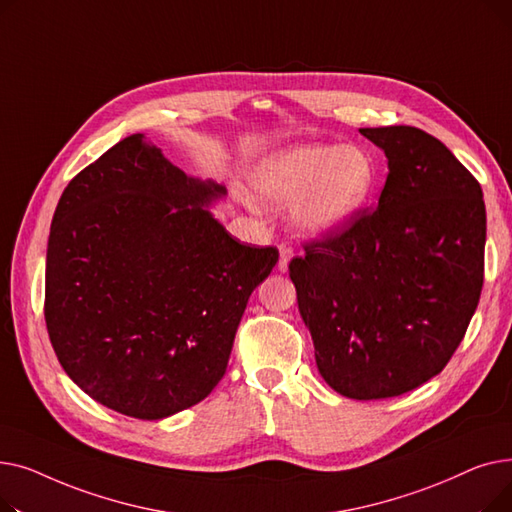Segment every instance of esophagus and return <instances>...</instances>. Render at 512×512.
I'll return each mask as SVG.
<instances>
[{
    "label": "esophagus",
    "instance_id": "obj_1",
    "mask_svg": "<svg viewBox=\"0 0 512 512\" xmlns=\"http://www.w3.org/2000/svg\"><path fill=\"white\" fill-rule=\"evenodd\" d=\"M292 255H294L292 247L280 245V261H278V270H280V272H286V270H288V263H290Z\"/></svg>",
    "mask_w": 512,
    "mask_h": 512
}]
</instances>
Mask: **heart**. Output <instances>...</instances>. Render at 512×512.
Wrapping results in <instances>:
<instances>
[{"label":"heart","instance_id":"heart-1","mask_svg":"<svg viewBox=\"0 0 512 512\" xmlns=\"http://www.w3.org/2000/svg\"><path fill=\"white\" fill-rule=\"evenodd\" d=\"M378 170L367 151L353 145H294L267 157L251 186L263 201L294 205V220L313 234L351 224L373 195Z\"/></svg>","mask_w":512,"mask_h":512}]
</instances>
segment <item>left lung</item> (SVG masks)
<instances>
[{"instance_id": "8db88e82", "label": "left lung", "mask_w": 512, "mask_h": 512, "mask_svg": "<svg viewBox=\"0 0 512 512\" xmlns=\"http://www.w3.org/2000/svg\"><path fill=\"white\" fill-rule=\"evenodd\" d=\"M388 157L378 207L288 265L321 378L378 400L438 375L483 286L486 205L473 174L415 126L361 128Z\"/></svg>"}]
</instances>
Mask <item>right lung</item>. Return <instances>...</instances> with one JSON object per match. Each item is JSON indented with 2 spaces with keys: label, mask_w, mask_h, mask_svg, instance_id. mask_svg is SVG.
Returning a JSON list of instances; mask_svg holds the SVG:
<instances>
[{
  "label": "right lung",
  "mask_w": 512,
  "mask_h": 512,
  "mask_svg": "<svg viewBox=\"0 0 512 512\" xmlns=\"http://www.w3.org/2000/svg\"><path fill=\"white\" fill-rule=\"evenodd\" d=\"M226 186L186 176L143 134L76 174L53 213L45 324L68 378L103 407L164 419L224 378L276 247L238 242L207 205Z\"/></svg>",
  "instance_id": "1"
}]
</instances>
